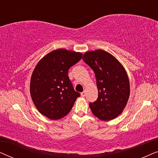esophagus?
<instances>
[{
  "label": "esophagus",
  "instance_id": "34e87169",
  "mask_svg": "<svg viewBox=\"0 0 158 158\" xmlns=\"http://www.w3.org/2000/svg\"><path fill=\"white\" fill-rule=\"evenodd\" d=\"M86 95V92L85 91H84V92H82L81 93V97H85Z\"/></svg>",
  "mask_w": 158,
  "mask_h": 158
}]
</instances>
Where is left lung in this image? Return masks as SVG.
Masks as SVG:
<instances>
[{
	"mask_svg": "<svg viewBox=\"0 0 158 158\" xmlns=\"http://www.w3.org/2000/svg\"><path fill=\"white\" fill-rule=\"evenodd\" d=\"M82 59L95 74L98 98L89 102L93 114L110 121L123 112L130 94L129 77L121 63L109 52L96 50L85 52Z\"/></svg>",
	"mask_w": 158,
	"mask_h": 158,
	"instance_id": "left-lung-1",
	"label": "left lung"
}]
</instances>
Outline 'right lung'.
<instances>
[{"instance_id":"1","label":"right lung","mask_w":158,"mask_h":158,"mask_svg":"<svg viewBox=\"0 0 158 158\" xmlns=\"http://www.w3.org/2000/svg\"><path fill=\"white\" fill-rule=\"evenodd\" d=\"M81 57V52L57 49L44 56L35 66L31 77L30 94L42 115L58 120L70 112L80 94L73 89L68 71Z\"/></svg>"}]
</instances>
